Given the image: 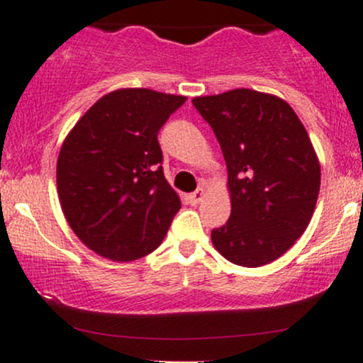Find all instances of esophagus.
Listing matches in <instances>:
<instances>
[{
  "instance_id": "obj_1",
  "label": "esophagus",
  "mask_w": 363,
  "mask_h": 363,
  "mask_svg": "<svg viewBox=\"0 0 363 363\" xmlns=\"http://www.w3.org/2000/svg\"><path fill=\"white\" fill-rule=\"evenodd\" d=\"M203 196H205L203 188H200V189H196V191H194V193L189 194V201H191L193 205H196V203H200L201 200H203Z\"/></svg>"
}]
</instances>
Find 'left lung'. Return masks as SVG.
<instances>
[{
    "label": "left lung",
    "instance_id": "left-lung-1",
    "mask_svg": "<svg viewBox=\"0 0 363 363\" xmlns=\"http://www.w3.org/2000/svg\"><path fill=\"white\" fill-rule=\"evenodd\" d=\"M228 167L231 216L212 243L233 264L259 268L306 231L320 163L306 128L284 99L249 89L194 97Z\"/></svg>",
    "mask_w": 363,
    "mask_h": 363
}]
</instances>
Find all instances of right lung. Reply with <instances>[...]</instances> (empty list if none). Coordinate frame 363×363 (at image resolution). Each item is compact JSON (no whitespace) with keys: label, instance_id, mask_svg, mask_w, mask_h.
Masks as SVG:
<instances>
[{"label":"right lung","instance_id":"right-lung-1","mask_svg":"<svg viewBox=\"0 0 363 363\" xmlns=\"http://www.w3.org/2000/svg\"><path fill=\"white\" fill-rule=\"evenodd\" d=\"M184 95L121 89L99 99L57 160L60 207L74 235L118 262L158 249L181 200L163 175L160 128Z\"/></svg>","mask_w":363,"mask_h":363}]
</instances>
